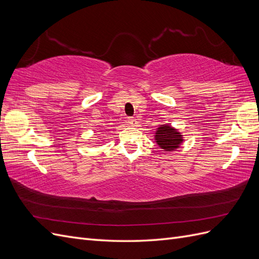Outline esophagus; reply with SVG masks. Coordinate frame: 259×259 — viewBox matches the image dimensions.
<instances>
[{
	"label": "esophagus",
	"mask_w": 259,
	"mask_h": 259,
	"mask_svg": "<svg viewBox=\"0 0 259 259\" xmlns=\"http://www.w3.org/2000/svg\"><path fill=\"white\" fill-rule=\"evenodd\" d=\"M127 123L131 125V126H137V121L134 119V117H127Z\"/></svg>",
	"instance_id": "34e87169"
}]
</instances>
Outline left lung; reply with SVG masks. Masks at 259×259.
Masks as SVG:
<instances>
[{"label": "left lung", "mask_w": 259, "mask_h": 259, "mask_svg": "<svg viewBox=\"0 0 259 259\" xmlns=\"http://www.w3.org/2000/svg\"><path fill=\"white\" fill-rule=\"evenodd\" d=\"M155 142L165 151H173L184 142L183 135L169 125H161L155 132Z\"/></svg>", "instance_id": "left-lung-1"}]
</instances>
